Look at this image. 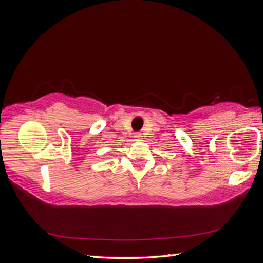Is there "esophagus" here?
<instances>
[{"instance_id":"esophagus-1","label":"esophagus","mask_w":263,"mask_h":263,"mask_svg":"<svg viewBox=\"0 0 263 263\" xmlns=\"http://www.w3.org/2000/svg\"><path fill=\"white\" fill-rule=\"evenodd\" d=\"M134 138H136L137 141H140V140L142 139V133H136V136H134Z\"/></svg>"}]
</instances>
